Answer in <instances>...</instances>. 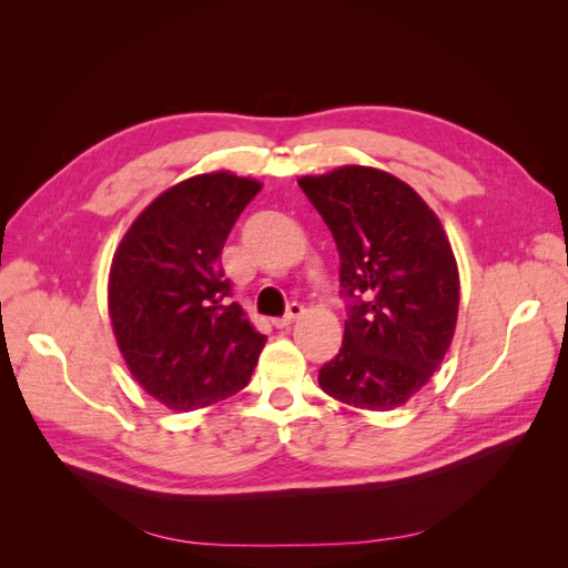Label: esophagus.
Here are the masks:
<instances>
[{
  "instance_id": "esophagus-1",
  "label": "esophagus",
  "mask_w": 568,
  "mask_h": 568,
  "mask_svg": "<svg viewBox=\"0 0 568 568\" xmlns=\"http://www.w3.org/2000/svg\"><path fill=\"white\" fill-rule=\"evenodd\" d=\"M301 315H303V305H301V303H291L286 315H284V317H277V320H272V324L277 326V329H286V326L294 324Z\"/></svg>"
}]
</instances>
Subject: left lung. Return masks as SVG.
Instances as JSON below:
<instances>
[{
  "mask_svg": "<svg viewBox=\"0 0 568 568\" xmlns=\"http://www.w3.org/2000/svg\"><path fill=\"white\" fill-rule=\"evenodd\" d=\"M298 184L334 236L348 305L343 346L317 382L353 407L405 405L440 367L457 324L459 274L440 220L376 168L343 165Z\"/></svg>",
  "mask_w": 568,
  "mask_h": 568,
  "instance_id": "1",
  "label": "left lung"
}]
</instances>
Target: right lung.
<instances>
[{
	"instance_id": "1",
	"label": "right lung",
	"mask_w": 568,
	"mask_h": 568,
	"mask_svg": "<svg viewBox=\"0 0 568 568\" xmlns=\"http://www.w3.org/2000/svg\"><path fill=\"white\" fill-rule=\"evenodd\" d=\"M261 182L205 173L151 201L120 242L109 274L118 348L151 398L192 412L242 390L265 346L220 253Z\"/></svg>"
}]
</instances>
